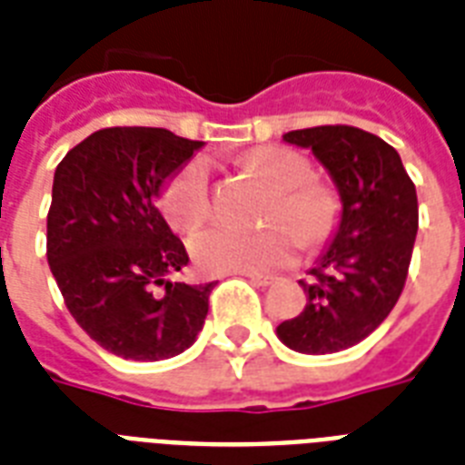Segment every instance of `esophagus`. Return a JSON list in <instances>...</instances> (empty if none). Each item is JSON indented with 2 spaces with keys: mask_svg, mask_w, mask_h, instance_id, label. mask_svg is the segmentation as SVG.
I'll return each instance as SVG.
<instances>
[{
  "mask_svg": "<svg viewBox=\"0 0 465 465\" xmlns=\"http://www.w3.org/2000/svg\"><path fill=\"white\" fill-rule=\"evenodd\" d=\"M246 277L253 284H258V287H270V284L275 282V277L272 275H258V272H251V275H246Z\"/></svg>",
  "mask_w": 465,
  "mask_h": 465,
  "instance_id": "obj_1",
  "label": "esophagus"
}]
</instances>
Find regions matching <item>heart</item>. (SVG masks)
Instances as JSON below:
<instances>
[{
    "label": "heart",
    "mask_w": 465,
    "mask_h": 465,
    "mask_svg": "<svg viewBox=\"0 0 465 465\" xmlns=\"http://www.w3.org/2000/svg\"><path fill=\"white\" fill-rule=\"evenodd\" d=\"M246 166L275 188L262 232L212 226L190 239V255L207 275L270 272L297 258L299 241L318 246L331 239L340 222V200L325 183L311 181V163L282 147H258ZM161 210L175 232H193L212 214L210 171L204 161H190L166 183Z\"/></svg>",
    "instance_id": "b5f03b06"
}]
</instances>
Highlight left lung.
<instances>
[{"mask_svg": "<svg viewBox=\"0 0 465 465\" xmlns=\"http://www.w3.org/2000/svg\"><path fill=\"white\" fill-rule=\"evenodd\" d=\"M328 168L342 200L331 248L299 280L306 306L277 325L284 345L306 354L347 350L383 323L408 280L418 236V193L391 144L352 125L292 130Z\"/></svg>", "mask_w": 465, "mask_h": 465, "instance_id": "left-lung-1", "label": "left lung"}]
</instances>
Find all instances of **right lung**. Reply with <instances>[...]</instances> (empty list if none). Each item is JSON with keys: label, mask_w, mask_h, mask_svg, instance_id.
<instances>
[{"label": "right lung", "mask_w": 465, "mask_h": 465, "mask_svg": "<svg viewBox=\"0 0 465 465\" xmlns=\"http://www.w3.org/2000/svg\"><path fill=\"white\" fill-rule=\"evenodd\" d=\"M200 144L163 127H105L54 171L50 272L84 332L123 360L181 354L210 309L214 282L171 280L190 258L156 207L161 183Z\"/></svg>", "instance_id": "obj_1"}]
</instances>
